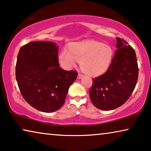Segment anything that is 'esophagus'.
I'll return each instance as SVG.
<instances>
[{
	"instance_id": "34e87169",
	"label": "esophagus",
	"mask_w": 151,
	"mask_h": 151,
	"mask_svg": "<svg viewBox=\"0 0 151 151\" xmlns=\"http://www.w3.org/2000/svg\"><path fill=\"white\" fill-rule=\"evenodd\" d=\"M83 76H84V75H83V74H78V76H77V78H78V79H80V78H81L82 77H83Z\"/></svg>"
}]
</instances>
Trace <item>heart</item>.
<instances>
[{
	"label": "heart",
	"instance_id": "heart-1",
	"mask_svg": "<svg viewBox=\"0 0 151 151\" xmlns=\"http://www.w3.org/2000/svg\"><path fill=\"white\" fill-rule=\"evenodd\" d=\"M69 51L64 49L60 53L58 60L60 66L69 70L80 62L81 69L88 75H101L109 69L111 65L113 50L109 45L102 42L86 41L71 45Z\"/></svg>",
	"mask_w": 151,
	"mask_h": 151
}]
</instances>
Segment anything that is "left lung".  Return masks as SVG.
<instances>
[{
  "label": "left lung",
  "instance_id": "obj_1",
  "mask_svg": "<svg viewBox=\"0 0 151 151\" xmlns=\"http://www.w3.org/2000/svg\"><path fill=\"white\" fill-rule=\"evenodd\" d=\"M117 49L109 69L93 79L89 96L96 108L111 111L122 105L136 86L139 67L135 51L124 39L116 37Z\"/></svg>",
  "mask_w": 151,
  "mask_h": 151
}]
</instances>
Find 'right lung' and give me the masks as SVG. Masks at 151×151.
Returning <instances> with one entry per match:
<instances>
[{
	"label": "right lung",
	"mask_w": 151,
	"mask_h": 151,
	"mask_svg": "<svg viewBox=\"0 0 151 151\" xmlns=\"http://www.w3.org/2000/svg\"><path fill=\"white\" fill-rule=\"evenodd\" d=\"M58 48L54 42H30L20 48L16 78L22 96L38 111L52 112L60 109L78 73L59 67Z\"/></svg>",
	"instance_id": "right-lung-1"
}]
</instances>
